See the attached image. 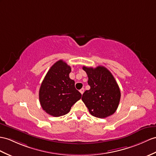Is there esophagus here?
<instances>
[{"label": "esophagus", "mask_w": 156, "mask_h": 156, "mask_svg": "<svg viewBox=\"0 0 156 156\" xmlns=\"http://www.w3.org/2000/svg\"><path fill=\"white\" fill-rule=\"evenodd\" d=\"M79 92H80V93H81L83 94V93H84V88H82L81 89L79 90Z\"/></svg>", "instance_id": "obj_1"}]
</instances>
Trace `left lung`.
<instances>
[{
	"mask_svg": "<svg viewBox=\"0 0 156 156\" xmlns=\"http://www.w3.org/2000/svg\"><path fill=\"white\" fill-rule=\"evenodd\" d=\"M90 87L83 94L82 101L94 116L106 118L113 115L120 99L119 87L112 73L103 66L83 67Z\"/></svg>",
	"mask_w": 156,
	"mask_h": 156,
	"instance_id": "left-lung-1",
	"label": "left lung"
}]
</instances>
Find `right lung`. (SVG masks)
<instances>
[{"mask_svg": "<svg viewBox=\"0 0 156 156\" xmlns=\"http://www.w3.org/2000/svg\"><path fill=\"white\" fill-rule=\"evenodd\" d=\"M71 68L59 60L45 75L39 91V100L44 111L49 115L58 117L65 115L81 98L75 89V81L69 78Z\"/></svg>", "mask_w": 156, "mask_h": 156, "instance_id": "1", "label": "right lung"}]
</instances>
